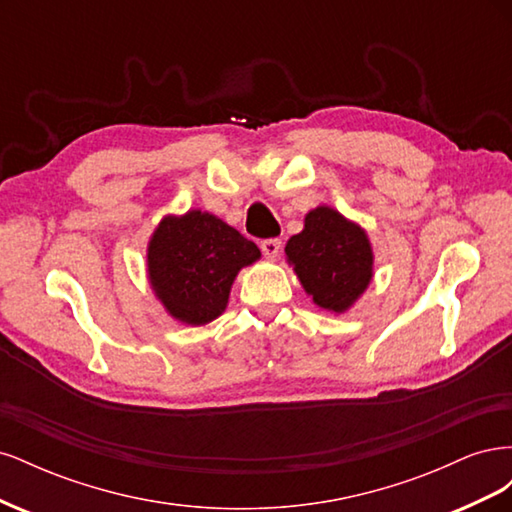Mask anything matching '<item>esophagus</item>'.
<instances>
[{
    "label": "esophagus",
    "mask_w": 512,
    "mask_h": 512,
    "mask_svg": "<svg viewBox=\"0 0 512 512\" xmlns=\"http://www.w3.org/2000/svg\"><path fill=\"white\" fill-rule=\"evenodd\" d=\"M260 250H262V256H265L267 260H275L282 252V241L280 239H265L260 243Z\"/></svg>",
    "instance_id": "obj_1"
}]
</instances>
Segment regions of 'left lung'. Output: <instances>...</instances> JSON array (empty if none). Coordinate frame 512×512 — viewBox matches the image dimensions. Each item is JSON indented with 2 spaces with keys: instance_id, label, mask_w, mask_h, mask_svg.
I'll list each match as a JSON object with an SVG mask.
<instances>
[{
  "instance_id": "left-lung-1",
  "label": "left lung",
  "mask_w": 512,
  "mask_h": 512,
  "mask_svg": "<svg viewBox=\"0 0 512 512\" xmlns=\"http://www.w3.org/2000/svg\"><path fill=\"white\" fill-rule=\"evenodd\" d=\"M286 260L312 301L333 314L348 312L374 277L365 228L327 205L305 215L303 230L286 243Z\"/></svg>"
}]
</instances>
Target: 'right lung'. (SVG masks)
<instances>
[{"mask_svg": "<svg viewBox=\"0 0 512 512\" xmlns=\"http://www.w3.org/2000/svg\"><path fill=\"white\" fill-rule=\"evenodd\" d=\"M260 258L254 241L218 215H166L147 245V277L168 316L200 327L224 314L237 273Z\"/></svg>", "mask_w": 512, "mask_h": 512, "instance_id": "obj_1", "label": "right lung"}]
</instances>
